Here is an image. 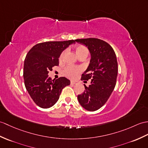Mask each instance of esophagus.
<instances>
[{"label":"esophagus","instance_id":"obj_1","mask_svg":"<svg viewBox=\"0 0 148 148\" xmlns=\"http://www.w3.org/2000/svg\"><path fill=\"white\" fill-rule=\"evenodd\" d=\"M71 83L72 84H77V82L76 81H72L71 82Z\"/></svg>","mask_w":148,"mask_h":148}]
</instances>
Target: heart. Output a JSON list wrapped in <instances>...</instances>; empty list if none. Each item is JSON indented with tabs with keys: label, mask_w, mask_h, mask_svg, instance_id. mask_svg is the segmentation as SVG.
<instances>
[{
	"label": "heart",
	"mask_w": 148,
	"mask_h": 148,
	"mask_svg": "<svg viewBox=\"0 0 148 148\" xmlns=\"http://www.w3.org/2000/svg\"><path fill=\"white\" fill-rule=\"evenodd\" d=\"M75 52L77 54V56L79 57L81 56H84V55L88 56L89 51L87 48L85 46L79 45L75 46ZM65 54H66V51H63V52L61 53L59 58V60L60 62L63 60ZM80 72H81L80 68L74 67V66H67V67L65 68V69L63 71V73L65 75H66V76L68 77L74 78L75 75H76L78 73H79Z\"/></svg>",
	"instance_id": "b5f03b06"
}]
</instances>
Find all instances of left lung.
<instances>
[{
	"label": "left lung",
	"mask_w": 148,
	"mask_h": 148,
	"mask_svg": "<svg viewBox=\"0 0 148 148\" xmlns=\"http://www.w3.org/2000/svg\"><path fill=\"white\" fill-rule=\"evenodd\" d=\"M75 41L88 47L91 55L90 64L81 77L84 82L91 79V84L88 87L84 84L85 90L77 96L78 101L87 110L96 111L105 105L115 88L118 74L116 55L103 40L91 38Z\"/></svg>",
	"instance_id": "left-lung-1"
}]
</instances>
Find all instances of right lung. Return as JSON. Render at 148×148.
Wrapping results in <instances>:
<instances>
[{"instance_id": "add662e5", "label": "right lung", "mask_w": 148, "mask_h": 148, "mask_svg": "<svg viewBox=\"0 0 148 148\" xmlns=\"http://www.w3.org/2000/svg\"><path fill=\"white\" fill-rule=\"evenodd\" d=\"M75 40L47 42L36 44L28 53L24 63L23 77L27 91L35 103L49 108L56 103L62 89L70 84L65 77L51 79L49 73L58 66L62 52Z\"/></svg>"}]
</instances>
